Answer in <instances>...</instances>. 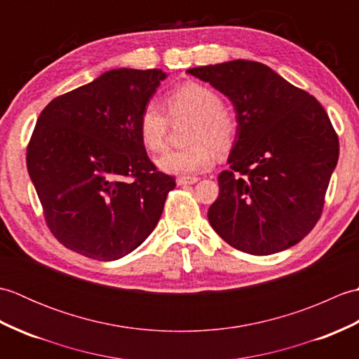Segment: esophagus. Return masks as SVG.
Wrapping results in <instances>:
<instances>
[{
	"label": "esophagus",
	"mask_w": 359,
	"mask_h": 359,
	"mask_svg": "<svg viewBox=\"0 0 359 359\" xmlns=\"http://www.w3.org/2000/svg\"><path fill=\"white\" fill-rule=\"evenodd\" d=\"M196 182H199L197 177H191V175H185V177H177L175 179V184L179 187H184V185H193Z\"/></svg>",
	"instance_id": "obj_1"
}]
</instances>
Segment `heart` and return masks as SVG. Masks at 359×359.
<instances>
[{
	"instance_id": "obj_1",
	"label": "heart",
	"mask_w": 359,
	"mask_h": 359,
	"mask_svg": "<svg viewBox=\"0 0 359 359\" xmlns=\"http://www.w3.org/2000/svg\"><path fill=\"white\" fill-rule=\"evenodd\" d=\"M171 117L194 118L189 142L184 149L166 151L156 160L160 171L172 175H191L210 170L215 163V151H226L239 131L236 114L224 108L222 97L216 90L197 83H185L166 95ZM168 118L154 102L144 106L139 118V133L144 147L152 152L162 151L166 140Z\"/></svg>"
}]
</instances>
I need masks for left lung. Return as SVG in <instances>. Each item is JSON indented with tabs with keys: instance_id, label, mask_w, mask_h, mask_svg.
<instances>
[{
	"instance_id": "1",
	"label": "left lung",
	"mask_w": 359,
	"mask_h": 359,
	"mask_svg": "<svg viewBox=\"0 0 359 359\" xmlns=\"http://www.w3.org/2000/svg\"><path fill=\"white\" fill-rule=\"evenodd\" d=\"M231 102L239 121L219 174L208 220L220 238L250 255H273L311 231L339 156L337 133L315 97L250 60L188 69Z\"/></svg>"
}]
</instances>
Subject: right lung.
I'll list each match as a JSON object with an SVG mask.
<instances>
[{
	"label": "right lung",
	"instance_id": "add662e5",
	"mask_svg": "<svg viewBox=\"0 0 359 359\" xmlns=\"http://www.w3.org/2000/svg\"><path fill=\"white\" fill-rule=\"evenodd\" d=\"M166 77L162 69L108 71L53 98L38 117L27 171L65 247L117 261L156 228L175 180L152 165L139 118Z\"/></svg>",
	"mask_w": 359,
	"mask_h": 359
}]
</instances>
